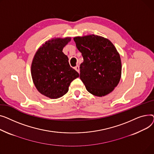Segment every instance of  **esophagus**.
Listing matches in <instances>:
<instances>
[{
    "instance_id": "obj_1",
    "label": "esophagus",
    "mask_w": 154,
    "mask_h": 154,
    "mask_svg": "<svg viewBox=\"0 0 154 154\" xmlns=\"http://www.w3.org/2000/svg\"><path fill=\"white\" fill-rule=\"evenodd\" d=\"M75 69L76 70V71H77L78 73H79V66H76L75 67Z\"/></svg>"
}]
</instances>
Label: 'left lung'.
<instances>
[{"mask_svg":"<svg viewBox=\"0 0 154 154\" xmlns=\"http://www.w3.org/2000/svg\"><path fill=\"white\" fill-rule=\"evenodd\" d=\"M73 40L83 57L79 78L87 91L99 97L111 93L119 83L122 71L121 57L114 45L95 35Z\"/></svg>","mask_w":154,"mask_h":154,"instance_id":"left-lung-1","label":"left lung"}]
</instances>
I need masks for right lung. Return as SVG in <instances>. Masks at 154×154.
Segmentation results:
<instances>
[{"label": "right lung", "instance_id": "1", "mask_svg": "<svg viewBox=\"0 0 154 154\" xmlns=\"http://www.w3.org/2000/svg\"><path fill=\"white\" fill-rule=\"evenodd\" d=\"M70 37L56 38L42 45L36 52L31 66L33 83L38 91L51 99H57L68 91L71 81L79 73L69 64L63 51Z\"/></svg>", "mask_w": 154, "mask_h": 154}]
</instances>
